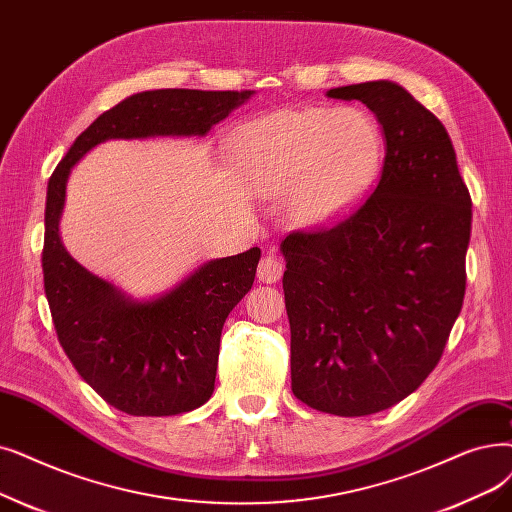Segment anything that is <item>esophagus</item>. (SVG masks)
<instances>
[{
    "mask_svg": "<svg viewBox=\"0 0 512 512\" xmlns=\"http://www.w3.org/2000/svg\"><path fill=\"white\" fill-rule=\"evenodd\" d=\"M282 272H284V259L276 251L263 253V257H261V261L257 265V278L261 282L272 284V282L280 280Z\"/></svg>",
    "mask_w": 512,
    "mask_h": 512,
    "instance_id": "1",
    "label": "esophagus"
}]
</instances>
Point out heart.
Listing matches in <instances>:
<instances>
[{
  "mask_svg": "<svg viewBox=\"0 0 512 512\" xmlns=\"http://www.w3.org/2000/svg\"><path fill=\"white\" fill-rule=\"evenodd\" d=\"M383 140L355 108H309L249 123L232 142L240 173L259 194H286L295 224L314 226L341 213L372 180Z\"/></svg>",
  "mask_w": 512,
  "mask_h": 512,
  "instance_id": "1",
  "label": "heart"
}]
</instances>
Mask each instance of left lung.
Returning a JSON list of instances; mask_svg holds the SVG:
<instances>
[{"label":"left lung","mask_w":512,"mask_h":512,"mask_svg":"<svg viewBox=\"0 0 512 512\" xmlns=\"http://www.w3.org/2000/svg\"><path fill=\"white\" fill-rule=\"evenodd\" d=\"M328 96L366 104L387 148L374 190L347 215L282 240L291 389L314 410L368 416L441 360L464 301L471 194L446 127L402 85Z\"/></svg>","instance_id":"8db88e82"}]
</instances>
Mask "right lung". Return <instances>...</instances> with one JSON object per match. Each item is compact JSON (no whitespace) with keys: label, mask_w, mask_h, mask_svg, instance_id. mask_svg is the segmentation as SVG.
<instances>
[{"label":"right lung","mask_w":512,"mask_h":512,"mask_svg":"<svg viewBox=\"0 0 512 512\" xmlns=\"http://www.w3.org/2000/svg\"><path fill=\"white\" fill-rule=\"evenodd\" d=\"M253 92L154 90L102 113L54 169L48 182L43 288L58 341L106 404L131 416H175L213 395L221 328L249 293L257 247L201 265L165 297L136 303L64 251L58 219L73 165L113 138L205 136Z\"/></svg>","instance_id":"obj_1"}]
</instances>
